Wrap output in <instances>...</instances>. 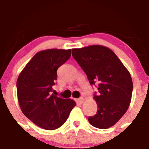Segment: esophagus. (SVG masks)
Returning a JSON list of instances; mask_svg holds the SVG:
<instances>
[{
  "mask_svg": "<svg viewBox=\"0 0 149 149\" xmlns=\"http://www.w3.org/2000/svg\"><path fill=\"white\" fill-rule=\"evenodd\" d=\"M76 102H77L78 103H79V104H82V103L84 102V99H83L82 97L79 98V99H77V100H76Z\"/></svg>",
  "mask_w": 149,
  "mask_h": 149,
  "instance_id": "1",
  "label": "esophagus"
}]
</instances>
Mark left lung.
Instances as JSON below:
<instances>
[{
    "label": "left lung",
    "instance_id": "obj_1",
    "mask_svg": "<svg viewBox=\"0 0 149 149\" xmlns=\"http://www.w3.org/2000/svg\"><path fill=\"white\" fill-rule=\"evenodd\" d=\"M72 56L90 84L98 85L100 93L93 97L97 112L88 117L90 124L100 129L113 126L131 103L133 82L129 71L111 49L102 45L72 49Z\"/></svg>",
    "mask_w": 149,
    "mask_h": 149
}]
</instances>
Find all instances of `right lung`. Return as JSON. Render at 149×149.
<instances>
[{
	"instance_id": "right-lung-1",
	"label": "right lung",
	"mask_w": 149,
	"mask_h": 149,
	"mask_svg": "<svg viewBox=\"0 0 149 149\" xmlns=\"http://www.w3.org/2000/svg\"><path fill=\"white\" fill-rule=\"evenodd\" d=\"M71 56V49H49L36 53L17 80V93L23 113L45 130H55L68 120L76 102L51 94L57 70Z\"/></svg>"
}]
</instances>
